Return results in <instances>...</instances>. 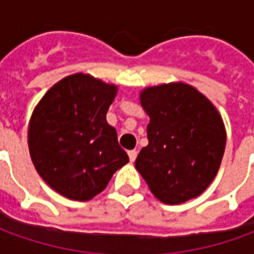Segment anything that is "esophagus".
Masks as SVG:
<instances>
[{"label": "esophagus", "mask_w": 254, "mask_h": 254, "mask_svg": "<svg viewBox=\"0 0 254 254\" xmlns=\"http://www.w3.org/2000/svg\"><path fill=\"white\" fill-rule=\"evenodd\" d=\"M137 155H138V152L135 149L128 150V157H130L131 163H134V162H135V159H137Z\"/></svg>", "instance_id": "esophagus-1"}]
</instances>
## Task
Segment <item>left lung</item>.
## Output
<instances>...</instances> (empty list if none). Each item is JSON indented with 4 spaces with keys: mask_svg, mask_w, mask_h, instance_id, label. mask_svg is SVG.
<instances>
[{
    "mask_svg": "<svg viewBox=\"0 0 254 254\" xmlns=\"http://www.w3.org/2000/svg\"><path fill=\"white\" fill-rule=\"evenodd\" d=\"M139 101L149 116V144L139 152L135 169L163 203L199 196L216 177L225 149L216 106L185 83L148 87Z\"/></svg>",
    "mask_w": 254,
    "mask_h": 254,
    "instance_id": "obj_1",
    "label": "left lung"
}]
</instances>
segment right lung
<instances>
[{
  "label": "right lung",
  "mask_w": 254,
  "mask_h": 254,
  "mask_svg": "<svg viewBox=\"0 0 254 254\" xmlns=\"http://www.w3.org/2000/svg\"><path fill=\"white\" fill-rule=\"evenodd\" d=\"M115 84L84 73L62 78L47 91L29 123V150L37 173L58 193L85 202L101 193L128 163L106 112Z\"/></svg>",
  "instance_id": "right-lung-1"
}]
</instances>
